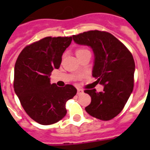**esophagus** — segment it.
Segmentation results:
<instances>
[{"instance_id": "esophagus-1", "label": "esophagus", "mask_w": 150, "mask_h": 150, "mask_svg": "<svg viewBox=\"0 0 150 150\" xmlns=\"http://www.w3.org/2000/svg\"><path fill=\"white\" fill-rule=\"evenodd\" d=\"M77 91H78V95H80V94L83 93V90L82 89H79V88H78L77 89Z\"/></svg>"}]
</instances>
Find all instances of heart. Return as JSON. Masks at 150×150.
Wrapping results in <instances>:
<instances>
[{
	"label": "heart",
	"mask_w": 150,
	"mask_h": 150,
	"mask_svg": "<svg viewBox=\"0 0 150 150\" xmlns=\"http://www.w3.org/2000/svg\"><path fill=\"white\" fill-rule=\"evenodd\" d=\"M86 51H88V50H86V49H83V48H80V49H78V50H76L75 54H76V56H77L79 54H82V53H84V52Z\"/></svg>",
	"instance_id": "heart-1"
}]
</instances>
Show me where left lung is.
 <instances>
[{"label":"left lung","mask_w":150,"mask_h":150,"mask_svg":"<svg viewBox=\"0 0 150 150\" xmlns=\"http://www.w3.org/2000/svg\"><path fill=\"white\" fill-rule=\"evenodd\" d=\"M75 43L88 46L93 51L92 75L103 86V91L85 90L91 103L85 110L91 116L109 121L123 110L134 86L135 61L131 52L112 34L98 30L72 36Z\"/></svg>","instance_id":"left-lung-1"}]
</instances>
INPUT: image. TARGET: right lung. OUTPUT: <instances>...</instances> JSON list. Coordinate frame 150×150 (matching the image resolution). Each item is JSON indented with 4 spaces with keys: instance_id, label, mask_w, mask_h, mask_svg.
Masks as SVG:
<instances>
[{
    "instance_id": "obj_1",
    "label": "right lung",
    "mask_w": 150,
    "mask_h": 150,
    "mask_svg": "<svg viewBox=\"0 0 150 150\" xmlns=\"http://www.w3.org/2000/svg\"><path fill=\"white\" fill-rule=\"evenodd\" d=\"M71 40V36L45 37L25 47L15 63V94L27 114L40 125H52L63 118L66 102L77 93L71 85L58 87L50 79Z\"/></svg>"
}]
</instances>
